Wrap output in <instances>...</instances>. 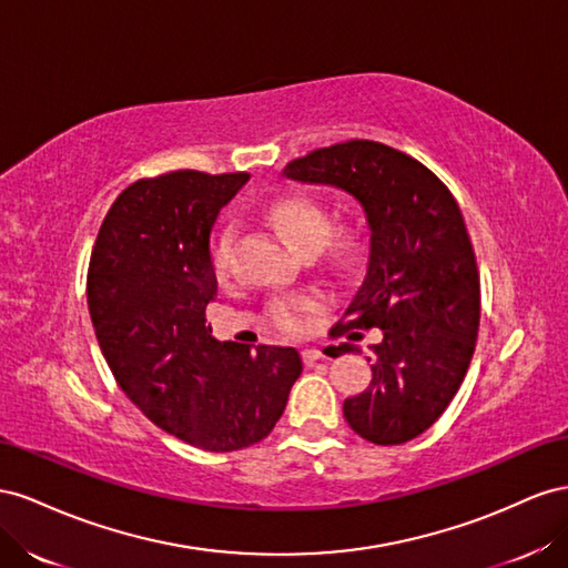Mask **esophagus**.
<instances>
[{"mask_svg": "<svg viewBox=\"0 0 568 568\" xmlns=\"http://www.w3.org/2000/svg\"><path fill=\"white\" fill-rule=\"evenodd\" d=\"M323 356H326V354H323V352L316 349V347L302 349V362H304V364H316L318 359H323Z\"/></svg>", "mask_w": 568, "mask_h": 568, "instance_id": "1", "label": "esophagus"}]
</instances>
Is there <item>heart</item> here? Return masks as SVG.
<instances>
[{"label":"heart","mask_w":568,"mask_h":568,"mask_svg":"<svg viewBox=\"0 0 568 568\" xmlns=\"http://www.w3.org/2000/svg\"><path fill=\"white\" fill-rule=\"evenodd\" d=\"M268 221L278 229L285 240L302 254L323 252L333 266H349L359 258L366 245V231L362 221H347L328 233L326 206L306 194H283L275 200L268 212ZM237 231L233 223H225L212 245V268L216 275H225L231 268ZM318 310V300L312 295H295L273 300L266 306V323L283 335H302L310 326V316Z\"/></svg>","instance_id":"1"}]
</instances>
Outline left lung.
<instances>
[{"label": "left lung", "mask_w": 568, "mask_h": 568, "mask_svg": "<svg viewBox=\"0 0 568 568\" xmlns=\"http://www.w3.org/2000/svg\"><path fill=\"white\" fill-rule=\"evenodd\" d=\"M285 175L335 185L364 206L368 271L335 328H381L383 339L368 387L345 399L343 414L374 445L414 440L455 399L476 349L480 281L459 204L418 159L374 140L314 150Z\"/></svg>", "instance_id": "1"}]
</instances>
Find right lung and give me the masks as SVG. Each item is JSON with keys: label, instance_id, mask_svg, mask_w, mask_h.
I'll return each mask as SVG.
<instances>
[{"label": "right lung", "instance_id": "add662e5", "mask_svg": "<svg viewBox=\"0 0 568 568\" xmlns=\"http://www.w3.org/2000/svg\"><path fill=\"white\" fill-rule=\"evenodd\" d=\"M250 173L171 171L128 185L88 266L97 343L121 390L154 426L206 452L245 449L273 430L302 374L295 347L219 343L209 233Z\"/></svg>", "mask_w": 568, "mask_h": 568}]
</instances>
